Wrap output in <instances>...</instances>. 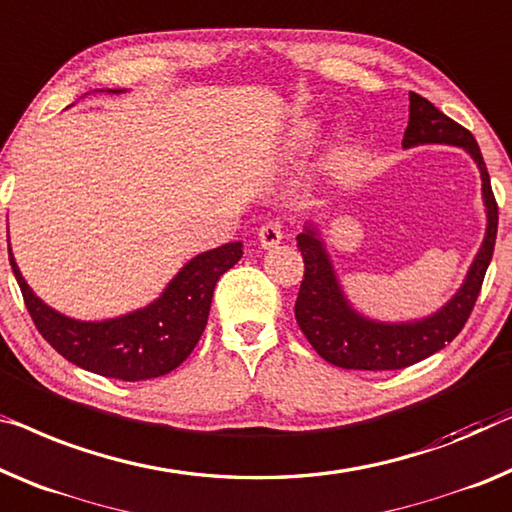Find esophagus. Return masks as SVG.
Returning a JSON list of instances; mask_svg holds the SVG:
<instances>
[{"label":"esophagus","mask_w":512,"mask_h":512,"mask_svg":"<svg viewBox=\"0 0 512 512\" xmlns=\"http://www.w3.org/2000/svg\"><path fill=\"white\" fill-rule=\"evenodd\" d=\"M257 236H259V246L273 248V246H278L282 239H285V232H282V223H278V220H271V223L259 227Z\"/></svg>","instance_id":"obj_1"}]
</instances>
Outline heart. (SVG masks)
Returning a JSON list of instances; mask_svg holds the SVG:
<instances>
[{"mask_svg":"<svg viewBox=\"0 0 512 512\" xmlns=\"http://www.w3.org/2000/svg\"><path fill=\"white\" fill-rule=\"evenodd\" d=\"M312 135V126L310 124H303L294 131V144H301L303 140H308V137Z\"/></svg>","mask_w":512,"mask_h":512,"instance_id":"heart-1","label":"heart"}]
</instances>
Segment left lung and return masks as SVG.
Returning <instances> with one entry per match:
<instances>
[{"instance_id":"obj_1","label":"left lung","mask_w":512,"mask_h":512,"mask_svg":"<svg viewBox=\"0 0 512 512\" xmlns=\"http://www.w3.org/2000/svg\"><path fill=\"white\" fill-rule=\"evenodd\" d=\"M418 144H453L474 158L483 181V204L487 213L485 239L471 262L462 287L453 299L430 317L414 322H377L352 308L335 276L331 255L326 253L322 234L312 223L296 236L305 264L294 315L312 349L333 365L345 370H400L444 349L464 329L483 287V278L494 253L499 225V207L494 200L478 142L467 128L439 112L427 98L409 94V126L402 147Z\"/></svg>"}]
</instances>
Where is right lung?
Masks as SVG:
<instances>
[{"label":"right lung","instance_id":"add662e5","mask_svg":"<svg viewBox=\"0 0 512 512\" xmlns=\"http://www.w3.org/2000/svg\"><path fill=\"white\" fill-rule=\"evenodd\" d=\"M241 255V241L207 250L183 264L163 294L147 308L103 322H80L38 299L22 278L9 248L13 276L38 333L78 368L121 381L163 377L186 361L207 326L218 278L230 271Z\"/></svg>","mask_w":512,"mask_h":512}]
</instances>
